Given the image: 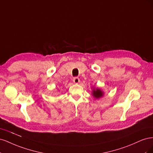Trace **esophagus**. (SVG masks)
I'll list each match as a JSON object with an SVG mask.
<instances>
[{
  "instance_id": "1",
  "label": "esophagus",
  "mask_w": 153,
  "mask_h": 153,
  "mask_svg": "<svg viewBox=\"0 0 153 153\" xmlns=\"http://www.w3.org/2000/svg\"><path fill=\"white\" fill-rule=\"evenodd\" d=\"M73 81L74 83H75V84H78V83L80 82V79H79V78L75 77V78H73Z\"/></svg>"
}]
</instances>
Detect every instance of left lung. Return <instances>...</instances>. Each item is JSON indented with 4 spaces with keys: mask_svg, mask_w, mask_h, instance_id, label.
Masks as SVG:
<instances>
[{
    "mask_svg": "<svg viewBox=\"0 0 153 153\" xmlns=\"http://www.w3.org/2000/svg\"><path fill=\"white\" fill-rule=\"evenodd\" d=\"M104 92L101 90L99 88H95V87H92V95L94 98L96 100H98L101 97H103L104 95Z\"/></svg>",
    "mask_w": 153,
    "mask_h": 153,
    "instance_id": "1",
    "label": "left lung"
}]
</instances>
